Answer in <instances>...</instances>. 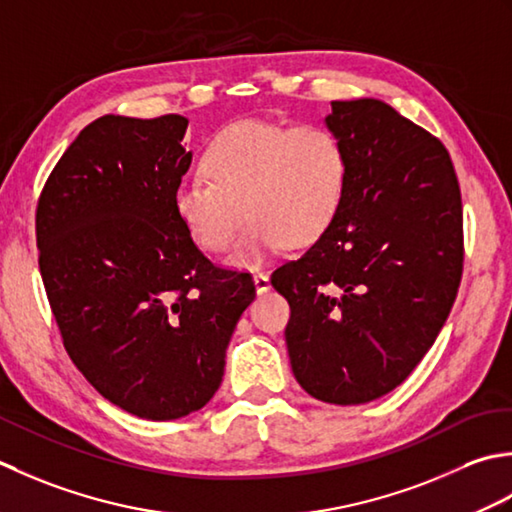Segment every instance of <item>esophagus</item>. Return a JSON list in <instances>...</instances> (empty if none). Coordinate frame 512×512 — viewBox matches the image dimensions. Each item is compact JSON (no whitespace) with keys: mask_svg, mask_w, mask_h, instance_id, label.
I'll return each instance as SVG.
<instances>
[{"mask_svg":"<svg viewBox=\"0 0 512 512\" xmlns=\"http://www.w3.org/2000/svg\"><path fill=\"white\" fill-rule=\"evenodd\" d=\"M254 285H256L258 294H263V291H267L271 287L269 276L265 274V271H256V274H254Z\"/></svg>","mask_w":512,"mask_h":512,"instance_id":"1","label":"esophagus"}]
</instances>
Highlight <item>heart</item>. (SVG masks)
I'll list each match as a JSON object with an SVG mask.
<instances>
[{
    "mask_svg": "<svg viewBox=\"0 0 512 512\" xmlns=\"http://www.w3.org/2000/svg\"><path fill=\"white\" fill-rule=\"evenodd\" d=\"M198 165L207 181L176 187L174 210L192 241L214 254L232 243L243 214L252 218L227 256L232 267H254L287 243H316L347 181L338 137L314 123L236 121L207 141Z\"/></svg>",
    "mask_w": 512,
    "mask_h": 512,
    "instance_id": "1",
    "label": "heart"
}]
</instances>
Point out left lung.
<instances>
[{
    "mask_svg": "<svg viewBox=\"0 0 512 512\" xmlns=\"http://www.w3.org/2000/svg\"><path fill=\"white\" fill-rule=\"evenodd\" d=\"M347 181L305 254L271 274L291 318V371L329 404H364L409 378L462 280V194L440 139L378 99L331 101Z\"/></svg>",
    "mask_w": 512,
    "mask_h": 512,
    "instance_id": "obj_1",
    "label": "left lung"
}]
</instances>
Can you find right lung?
<instances>
[{
  "label": "right lung",
  "mask_w": 512,
  "mask_h": 512,
  "mask_svg": "<svg viewBox=\"0 0 512 512\" xmlns=\"http://www.w3.org/2000/svg\"><path fill=\"white\" fill-rule=\"evenodd\" d=\"M187 119L106 114L70 143L37 203L39 271L70 360L103 398L176 420L221 387L225 349L256 296L185 232Z\"/></svg>",
  "instance_id": "add662e5"
}]
</instances>
